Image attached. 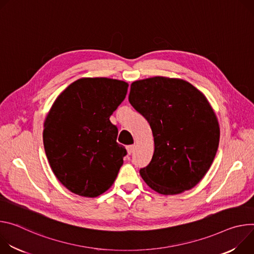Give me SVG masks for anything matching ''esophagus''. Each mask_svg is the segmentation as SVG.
<instances>
[{
  "label": "esophagus",
  "instance_id": "1",
  "mask_svg": "<svg viewBox=\"0 0 254 254\" xmlns=\"http://www.w3.org/2000/svg\"><path fill=\"white\" fill-rule=\"evenodd\" d=\"M126 149H127L128 154H132L134 152V150H135V145H129V146L126 147Z\"/></svg>",
  "mask_w": 254,
  "mask_h": 254
}]
</instances>
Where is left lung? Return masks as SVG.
<instances>
[{"mask_svg":"<svg viewBox=\"0 0 254 254\" xmlns=\"http://www.w3.org/2000/svg\"><path fill=\"white\" fill-rule=\"evenodd\" d=\"M129 102L153 134V156L140 170L146 185L165 195L198 185L220 140L218 119L205 95L182 78L153 76L131 83Z\"/></svg>","mask_w":254,"mask_h":254,"instance_id":"left-lung-1","label":"left lung"}]
</instances>
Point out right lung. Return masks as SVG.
Wrapping results in <instances>:
<instances>
[{"mask_svg": "<svg viewBox=\"0 0 254 254\" xmlns=\"http://www.w3.org/2000/svg\"><path fill=\"white\" fill-rule=\"evenodd\" d=\"M128 82L81 77L63 91L44 121L43 144L54 176L71 192L96 198L114 184L127 151L110 116Z\"/></svg>", "mask_w": 254, "mask_h": 254, "instance_id": "add662e5", "label": "right lung"}]
</instances>
